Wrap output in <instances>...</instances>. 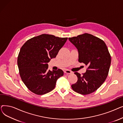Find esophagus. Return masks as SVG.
<instances>
[{"label": "esophagus", "mask_w": 123, "mask_h": 123, "mask_svg": "<svg viewBox=\"0 0 123 123\" xmlns=\"http://www.w3.org/2000/svg\"><path fill=\"white\" fill-rule=\"evenodd\" d=\"M64 73H66V74H71L72 73V72L71 71H70L69 70H66L64 71Z\"/></svg>", "instance_id": "obj_1"}]
</instances>
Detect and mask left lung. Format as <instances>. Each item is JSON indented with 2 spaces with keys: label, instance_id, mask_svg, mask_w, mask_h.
<instances>
[{
  "label": "left lung",
  "instance_id": "1",
  "mask_svg": "<svg viewBox=\"0 0 123 123\" xmlns=\"http://www.w3.org/2000/svg\"><path fill=\"white\" fill-rule=\"evenodd\" d=\"M68 39L78 49V61L88 66L83 75L74 73L78 80L71 85L72 88L82 95L90 94L106 79L111 65V55L104 41L92 34L84 33Z\"/></svg>",
  "mask_w": 123,
  "mask_h": 123
}]
</instances>
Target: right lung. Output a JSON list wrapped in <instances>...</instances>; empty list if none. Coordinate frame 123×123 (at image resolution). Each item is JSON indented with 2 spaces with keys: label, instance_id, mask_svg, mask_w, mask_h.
<instances>
[{
  "label": "right lung",
  "instance_id": "add662e5",
  "mask_svg": "<svg viewBox=\"0 0 123 123\" xmlns=\"http://www.w3.org/2000/svg\"><path fill=\"white\" fill-rule=\"evenodd\" d=\"M68 38L43 34L26 42L19 52L17 64L22 81L30 91L44 95L53 90L57 79L62 76L61 69L48 70V63L55 58Z\"/></svg>",
  "mask_w": 123,
  "mask_h": 123
}]
</instances>
